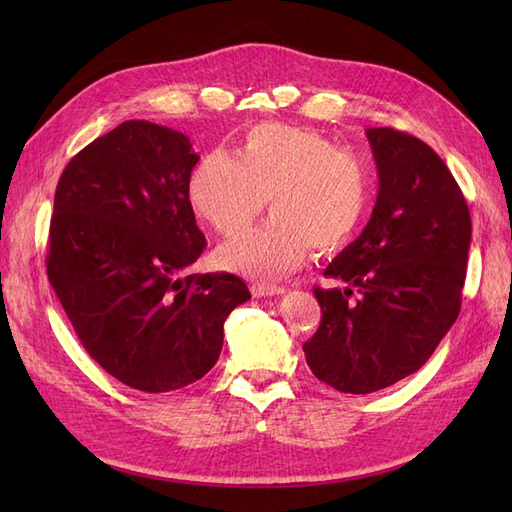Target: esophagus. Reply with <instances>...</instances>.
<instances>
[{
	"instance_id": "obj_1",
	"label": "esophagus",
	"mask_w": 512,
	"mask_h": 512,
	"mask_svg": "<svg viewBox=\"0 0 512 512\" xmlns=\"http://www.w3.org/2000/svg\"><path fill=\"white\" fill-rule=\"evenodd\" d=\"M250 288L254 297H275V294H284L282 286H273V284H252Z\"/></svg>"
}]
</instances>
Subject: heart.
<instances>
[{
  "label": "heart",
  "instance_id": "heart-1",
  "mask_svg": "<svg viewBox=\"0 0 512 512\" xmlns=\"http://www.w3.org/2000/svg\"><path fill=\"white\" fill-rule=\"evenodd\" d=\"M371 190V168L359 153L286 123L252 128L235 158L207 153L188 181L194 213L220 235L250 224L267 198L271 218L215 252L218 267L254 280L297 271L312 247H344L365 220Z\"/></svg>",
  "mask_w": 512,
  "mask_h": 512
}]
</instances>
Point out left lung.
I'll return each mask as SVG.
<instances>
[{
    "label": "left lung",
    "instance_id": "left-lung-1",
    "mask_svg": "<svg viewBox=\"0 0 512 512\" xmlns=\"http://www.w3.org/2000/svg\"><path fill=\"white\" fill-rule=\"evenodd\" d=\"M378 198L363 232L314 288L320 327L303 344L314 376L339 393L367 395L421 369L461 309L472 220L455 177L427 143L369 128ZM352 289L360 301L348 304Z\"/></svg>",
    "mask_w": 512,
    "mask_h": 512
}]
</instances>
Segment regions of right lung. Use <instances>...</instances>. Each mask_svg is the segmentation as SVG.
Returning a JSON list of instances; mask_svg holds the SVG:
<instances>
[{"label":"right lung","mask_w":512,"mask_h":512,"mask_svg":"<svg viewBox=\"0 0 512 512\" xmlns=\"http://www.w3.org/2000/svg\"><path fill=\"white\" fill-rule=\"evenodd\" d=\"M190 138L123 121L61 173L46 273L83 348L119 382L168 393L220 359L224 322L252 297L230 273H181L205 250L188 198Z\"/></svg>","instance_id":"add662e5"}]
</instances>
